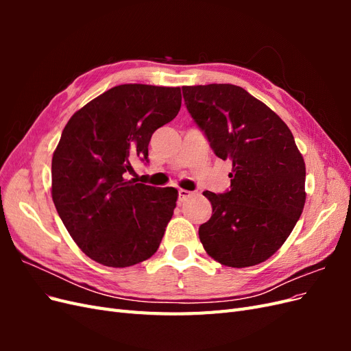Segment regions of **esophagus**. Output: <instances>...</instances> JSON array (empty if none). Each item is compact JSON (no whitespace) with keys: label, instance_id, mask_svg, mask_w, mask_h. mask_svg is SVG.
<instances>
[{"label":"esophagus","instance_id":"esophagus-1","mask_svg":"<svg viewBox=\"0 0 351 351\" xmlns=\"http://www.w3.org/2000/svg\"><path fill=\"white\" fill-rule=\"evenodd\" d=\"M193 196V192H189V190H184V189H180L178 190V202L180 204H183L184 200H187L189 197Z\"/></svg>","mask_w":351,"mask_h":351}]
</instances>
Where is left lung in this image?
<instances>
[{
    "instance_id": "1",
    "label": "left lung",
    "mask_w": 351,
    "mask_h": 351,
    "mask_svg": "<svg viewBox=\"0 0 351 351\" xmlns=\"http://www.w3.org/2000/svg\"><path fill=\"white\" fill-rule=\"evenodd\" d=\"M186 107L221 159H230V190L204 192L212 217L199 227L210 258L231 268L265 262L299 221L306 167L287 124L236 84L183 86Z\"/></svg>"
}]
</instances>
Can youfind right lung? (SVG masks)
Segmentation results:
<instances>
[{"instance_id":"1","label":"right lung","mask_w":351,"mask_h":351,"mask_svg":"<svg viewBox=\"0 0 351 351\" xmlns=\"http://www.w3.org/2000/svg\"><path fill=\"white\" fill-rule=\"evenodd\" d=\"M182 107L180 88L120 84L74 112L52 155L51 195L69 234L105 267L125 268L158 250L174 214L177 190L127 173L147 161L152 133Z\"/></svg>"}]
</instances>
